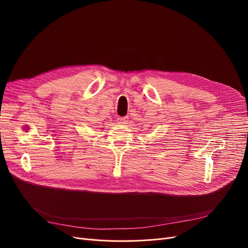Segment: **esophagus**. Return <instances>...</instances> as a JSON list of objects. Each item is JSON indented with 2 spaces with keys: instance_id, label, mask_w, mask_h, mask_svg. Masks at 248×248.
I'll return each instance as SVG.
<instances>
[{
  "instance_id": "obj_1",
  "label": "esophagus",
  "mask_w": 248,
  "mask_h": 248,
  "mask_svg": "<svg viewBox=\"0 0 248 248\" xmlns=\"http://www.w3.org/2000/svg\"><path fill=\"white\" fill-rule=\"evenodd\" d=\"M127 123H128V117H126V116H122L117 119V124H126Z\"/></svg>"
}]
</instances>
